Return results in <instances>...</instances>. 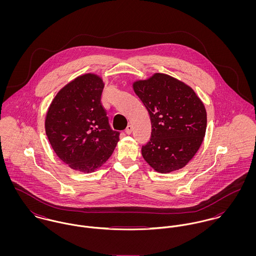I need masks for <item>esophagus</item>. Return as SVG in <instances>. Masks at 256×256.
Returning a JSON list of instances; mask_svg holds the SVG:
<instances>
[{
    "label": "esophagus",
    "instance_id": "34e87169",
    "mask_svg": "<svg viewBox=\"0 0 256 256\" xmlns=\"http://www.w3.org/2000/svg\"><path fill=\"white\" fill-rule=\"evenodd\" d=\"M132 130H133V126L132 125H128L127 127H126V129H125V132H126V134H131L132 133Z\"/></svg>",
    "mask_w": 256,
    "mask_h": 256
}]
</instances>
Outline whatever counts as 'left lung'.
Here are the masks:
<instances>
[{"instance_id":"8db88e82","label":"left lung","mask_w":256,"mask_h":256,"mask_svg":"<svg viewBox=\"0 0 256 256\" xmlns=\"http://www.w3.org/2000/svg\"><path fill=\"white\" fill-rule=\"evenodd\" d=\"M152 123L150 141L142 156L156 172L182 168L201 146L207 114L201 100L184 82L166 74H154L133 84Z\"/></svg>"}]
</instances>
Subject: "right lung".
Returning <instances> with one entry per match:
<instances>
[{
    "label": "right lung",
    "instance_id": "obj_1",
    "mask_svg": "<svg viewBox=\"0 0 256 256\" xmlns=\"http://www.w3.org/2000/svg\"><path fill=\"white\" fill-rule=\"evenodd\" d=\"M104 88L96 74L80 76L57 94L47 112L45 130L52 148L76 170L100 168L119 141L100 102Z\"/></svg>",
    "mask_w": 256,
    "mask_h": 256
}]
</instances>
